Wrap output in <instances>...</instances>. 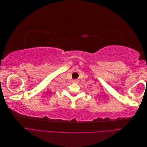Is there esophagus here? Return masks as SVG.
Listing matches in <instances>:
<instances>
[{
  "instance_id": "esophagus-1",
  "label": "esophagus",
  "mask_w": 147,
  "mask_h": 147,
  "mask_svg": "<svg viewBox=\"0 0 147 147\" xmlns=\"http://www.w3.org/2000/svg\"><path fill=\"white\" fill-rule=\"evenodd\" d=\"M78 81L77 80H72V82L74 83H77Z\"/></svg>"
}]
</instances>
